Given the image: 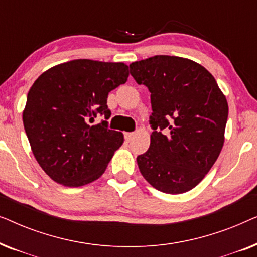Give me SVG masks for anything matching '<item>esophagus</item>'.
Returning a JSON list of instances; mask_svg holds the SVG:
<instances>
[{
	"mask_svg": "<svg viewBox=\"0 0 257 257\" xmlns=\"http://www.w3.org/2000/svg\"><path fill=\"white\" fill-rule=\"evenodd\" d=\"M133 137H135V135H133L132 132H126V133H124V138H125V140L127 143H130L131 142V140L133 139Z\"/></svg>",
	"mask_w": 257,
	"mask_h": 257,
	"instance_id": "obj_1",
	"label": "esophagus"
}]
</instances>
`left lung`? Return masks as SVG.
Instances as JSON below:
<instances>
[{"label": "left lung", "instance_id": "left-lung-1", "mask_svg": "<svg viewBox=\"0 0 257 257\" xmlns=\"http://www.w3.org/2000/svg\"><path fill=\"white\" fill-rule=\"evenodd\" d=\"M151 92L150 149L137 157L143 177L167 194L191 191L222 150L228 104L208 70L187 58L159 55L130 65Z\"/></svg>", "mask_w": 257, "mask_h": 257}]
</instances>
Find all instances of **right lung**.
Listing matches in <instances>:
<instances>
[{
    "label": "right lung",
    "instance_id": "right-lung-1",
    "mask_svg": "<svg viewBox=\"0 0 257 257\" xmlns=\"http://www.w3.org/2000/svg\"><path fill=\"white\" fill-rule=\"evenodd\" d=\"M128 77L124 63L75 59L49 69L27 97L23 125L37 163L52 180L79 187L104 173L121 132L108 130V92ZM104 119L92 125L94 119Z\"/></svg>",
    "mask_w": 257,
    "mask_h": 257
}]
</instances>
